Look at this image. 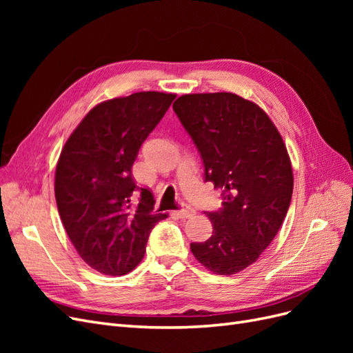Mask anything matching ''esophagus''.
I'll list each match as a JSON object with an SVG mask.
<instances>
[{
    "mask_svg": "<svg viewBox=\"0 0 353 353\" xmlns=\"http://www.w3.org/2000/svg\"><path fill=\"white\" fill-rule=\"evenodd\" d=\"M175 213H176V216L181 218V219H188L191 216H194L196 212L191 209V208H188V206H183L181 209H178Z\"/></svg>",
    "mask_w": 353,
    "mask_h": 353,
    "instance_id": "esophagus-1",
    "label": "esophagus"
}]
</instances>
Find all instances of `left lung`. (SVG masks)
I'll list each match as a JSON object with an SVG mask.
<instances>
[{"mask_svg":"<svg viewBox=\"0 0 353 353\" xmlns=\"http://www.w3.org/2000/svg\"><path fill=\"white\" fill-rule=\"evenodd\" d=\"M174 110L203 159L205 181L223 199L218 212H208L212 237L191 243V252L213 274H237L271 244L290 206L285 144L270 116L237 94H185Z\"/></svg>","mask_w":353,"mask_h":353,"instance_id":"8db88e82","label":"left lung"}]
</instances>
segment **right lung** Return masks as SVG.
Masks as SVG:
<instances>
[{"instance_id": "right-lung-1", "label": "right lung", "mask_w": 353, "mask_h": 353, "mask_svg": "<svg viewBox=\"0 0 353 353\" xmlns=\"http://www.w3.org/2000/svg\"><path fill=\"white\" fill-rule=\"evenodd\" d=\"M175 94L143 91L103 101L77 126L60 153L54 193L68 236L92 270L123 275L140 263L150 231L166 213L137 187L132 165L138 150ZM138 192L139 205L132 197Z\"/></svg>"}]
</instances>
